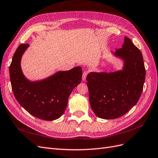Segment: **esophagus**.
Instances as JSON below:
<instances>
[{"mask_svg":"<svg viewBox=\"0 0 158 158\" xmlns=\"http://www.w3.org/2000/svg\"><path fill=\"white\" fill-rule=\"evenodd\" d=\"M89 71H85L83 73V76H82V79H83V81H85L86 80V76L87 75L89 74Z\"/></svg>","mask_w":158,"mask_h":158,"instance_id":"esophagus-1","label":"esophagus"}]
</instances>
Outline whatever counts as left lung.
I'll list each match as a JSON object with an SVG mask.
<instances>
[{
    "label": "left lung",
    "instance_id": "8db88e82",
    "mask_svg": "<svg viewBox=\"0 0 158 158\" xmlns=\"http://www.w3.org/2000/svg\"><path fill=\"white\" fill-rule=\"evenodd\" d=\"M114 55L124 60L123 69L91 72L86 77L91 108L103 119L117 118L129 111L141 97L145 80L143 55L129 38L125 37Z\"/></svg>",
    "mask_w": 158,
    "mask_h": 158
}]
</instances>
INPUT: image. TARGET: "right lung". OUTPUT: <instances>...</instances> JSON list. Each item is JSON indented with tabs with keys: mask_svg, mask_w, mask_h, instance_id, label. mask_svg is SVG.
Here are the masks:
<instances>
[{
	"mask_svg": "<svg viewBox=\"0 0 158 158\" xmlns=\"http://www.w3.org/2000/svg\"><path fill=\"white\" fill-rule=\"evenodd\" d=\"M29 46L21 44L10 66L11 89L17 101L27 111L38 118L54 120L63 114L69 95L82 79V68L60 71L44 80L28 81L23 75L21 59Z\"/></svg>",
	"mask_w": 158,
	"mask_h": 158,
	"instance_id": "right-lung-1",
	"label": "right lung"
}]
</instances>
